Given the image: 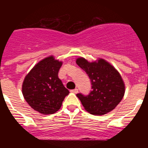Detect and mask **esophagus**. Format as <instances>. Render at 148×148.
<instances>
[{
  "instance_id": "obj_1",
  "label": "esophagus",
  "mask_w": 148,
  "mask_h": 148,
  "mask_svg": "<svg viewBox=\"0 0 148 148\" xmlns=\"http://www.w3.org/2000/svg\"><path fill=\"white\" fill-rule=\"evenodd\" d=\"M70 92H73V93H78V90L77 88H75V89H74V90H70Z\"/></svg>"
}]
</instances>
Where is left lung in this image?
<instances>
[{
    "instance_id": "obj_1",
    "label": "left lung",
    "mask_w": 148,
    "mask_h": 148,
    "mask_svg": "<svg viewBox=\"0 0 148 148\" xmlns=\"http://www.w3.org/2000/svg\"><path fill=\"white\" fill-rule=\"evenodd\" d=\"M76 64L86 72L92 84L87 95L77 94L84 108L92 115H104L115 109L124 97L125 86L116 68L102 58L89 62L80 57Z\"/></svg>"
}]
</instances>
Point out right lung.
<instances>
[{
	"label": "right lung",
	"mask_w": 148,
	"mask_h": 148,
	"mask_svg": "<svg viewBox=\"0 0 148 148\" xmlns=\"http://www.w3.org/2000/svg\"><path fill=\"white\" fill-rule=\"evenodd\" d=\"M61 65V61L55 59L53 56H49L35 65L23 80V97L38 113L44 115L56 113L70 93L58 78Z\"/></svg>",
	"instance_id": "add662e5"
}]
</instances>
